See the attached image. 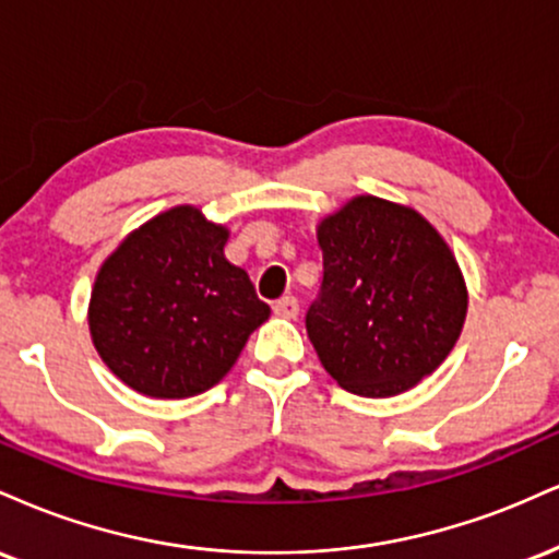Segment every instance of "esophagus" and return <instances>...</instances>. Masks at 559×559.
Listing matches in <instances>:
<instances>
[{
  "label": "esophagus",
  "instance_id": "34e87169",
  "mask_svg": "<svg viewBox=\"0 0 559 559\" xmlns=\"http://www.w3.org/2000/svg\"><path fill=\"white\" fill-rule=\"evenodd\" d=\"M298 300L293 298V295H285V298H280L277 304H274V313H277V317H282V319H295L298 317Z\"/></svg>",
  "mask_w": 559,
  "mask_h": 559
}]
</instances>
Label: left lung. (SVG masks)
I'll return each instance as SVG.
<instances>
[{
  "instance_id": "left-lung-1",
  "label": "left lung",
  "mask_w": 559,
  "mask_h": 559,
  "mask_svg": "<svg viewBox=\"0 0 559 559\" xmlns=\"http://www.w3.org/2000/svg\"><path fill=\"white\" fill-rule=\"evenodd\" d=\"M324 280L306 313L343 390L392 397L437 371L461 337L468 290L442 235L400 203L356 195L317 227Z\"/></svg>"
}]
</instances>
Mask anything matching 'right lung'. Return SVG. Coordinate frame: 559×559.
Instances as JSON below:
<instances>
[{"label":"right lung","mask_w":559,"mask_h":559,"mask_svg":"<svg viewBox=\"0 0 559 559\" xmlns=\"http://www.w3.org/2000/svg\"><path fill=\"white\" fill-rule=\"evenodd\" d=\"M229 229L175 206L124 238L88 304L94 347L130 390L159 400L212 390L269 319L251 280L225 259Z\"/></svg>","instance_id":"1"}]
</instances>
